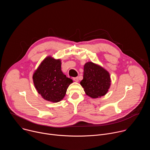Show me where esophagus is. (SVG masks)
<instances>
[{
	"instance_id": "obj_1",
	"label": "esophagus",
	"mask_w": 150,
	"mask_h": 150,
	"mask_svg": "<svg viewBox=\"0 0 150 150\" xmlns=\"http://www.w3.org/2000/svg\"><path fill=\"white\" fill-rule=\"evenodd\" d=\"M73 79H74V81H75V82H78V81H79L78 77H75V78H73Z\"/></svg>"
}]
</instances>
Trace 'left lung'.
<instances>
[{
    "label": "left lung",
    "mask_w": 150,
    "mask_h": 150,
    "mask_svg": "<svg viewBox=\"0 0 150 150\" xmlns=\"http://www.w3.org/2000/svg\"><path fill=\"white\" fill-rule=\"evenodd\" d=\"M109 72L98 64L88 62L83 66V79L80 84L88 96L97 98L108 93L111 85Z\"/></svg>",
    "instance_id": "obj_1"
}]
</instances>
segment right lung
<instances>
[{"label":"right lung","instance_id":"1","mask_svg":"<svg viewBox=\"0 0 150 150\" xmlns=\"http://www.w3.org/2000/svg\"><path fill=\"white\" fill-rule=\"evenodd\" d=\"M60 59L49 56L42 60L33 75L34 87L42 98L53 102L61 101L67 93V88L73 82L61 69Z\"/></svg>","mask_w":150,"mask_h":150}]
</instances>
